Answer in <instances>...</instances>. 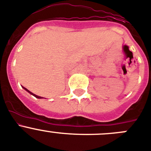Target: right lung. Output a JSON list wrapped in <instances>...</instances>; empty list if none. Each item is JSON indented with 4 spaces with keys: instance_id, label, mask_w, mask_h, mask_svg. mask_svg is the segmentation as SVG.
I'll use <instances>...</instances> for the list:
<instances>
[{
    "instance_id": "1",
    "label": "right lung",
    "mask_w": 151,
    "mask_h": 151,
    "mask_svg": "<svg viewBox=\"0 0 151 151\" xmlns=\"http://www.w3.org/2000/svg\"><path fill=\"white\" fill-rule=\"evenodd\" d=\"M22 87H23V88H24V89H25V90H26V91H27V92H29L30 94H32V95H33V96H35V97L37 98V99H41V98H42V97H40V96H36V95H35V94H33V93H32V92H30V91H29V90H28V89H26V88H25V87H24V86H22Z\"/></svg>"
}]
</instances>
